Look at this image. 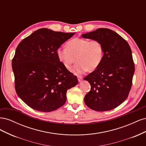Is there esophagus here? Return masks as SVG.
I'll list each match as a JSON object with an SVG mask.
<instances>
[{
	"instance_id": "obj_1",
	"label": "esophagus",
	"mask_w": 146,
	"mask_h": 146,
	"mask_svg": "<svg viewBox=\"0 0 146 146\" xmlns=\"http://www.w3.org/2000/svg\"><path fill=\"white\" fill-rule=\"evenodd\" d=\"M77 78H78V80L79 82H80L83 80V77L81 76H78Z\"/></svg>"
}]
</instances>
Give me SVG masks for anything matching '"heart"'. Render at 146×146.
Returning a JSON list of instances; mask_svg holds the SVG:
<instances>
[{
  "mask_svg": "<svg viewBox=\"0 0 146 146\" xmlns=\"http://www.w3.org/2000/svg\"><path fill=\"white\" fill-rule=\"evenodd\" d=\"M56 55L66 68L69 69L76 60L72 72L76 75L93 71L98 68L104 57V48L98 40L76 38L68 41L66 48H58ZM76 58L75 59L74 58Z\"/></svg>",
  "mask_w": 146,
  "mask_h": 146,
  "instance_id": "1",
  "label": "heart"
}]
</instances>
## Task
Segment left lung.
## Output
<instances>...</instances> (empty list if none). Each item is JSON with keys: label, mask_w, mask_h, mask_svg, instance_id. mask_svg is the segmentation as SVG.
Instances as JSON below:
<instances>
[{"label": "left lung", "mask_w": 146, "mask_h": 146, "mask_svg": "<svg viewBox=\"0 0 146 146\" xmlns=\"http://www.w3.org/2000/svg\"><path fill=\"white\" fill-rule=\"evenodd\" d=\"M82 36L100 41L104 48L101 64L84 78L91 86L84 98L85 103L97 111L115 108L127 98L132 85L135 66L130 47L108 29H98Z\"/></svg>", "instance_id": "1"}]
</instances>
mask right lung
<instances>
[{"label":"right lung","instance_id":"obj_1","mask_svg":"<svg viewBox=\"0 0 146 146\" xmlns=\"http://www.w3.org/2000/svg\"><path fill=\"white\" fill-rule=\"evenodd\" d=\"M74 34L40 29L17 46L12 60L15 90L30 108L54 111L65 104L68 90L78 84L77 77L56 55V50Z\"/></svg>","mask_w":146,"mask_h":146}]
</instances>
